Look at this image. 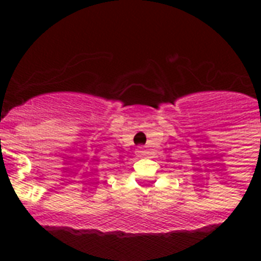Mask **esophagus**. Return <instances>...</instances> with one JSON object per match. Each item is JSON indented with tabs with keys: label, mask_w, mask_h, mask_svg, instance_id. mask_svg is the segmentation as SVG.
Returning <instances> with one entry per match:
<instances>
[{
	"label": "esophagus",
	"mask_w": 261,
	"mask_h": 261,
	"mask_svg": "<svg viewBox=\"0 0 261 261\" xmlns=\"http://www.w3.org/2000/svg\"><path fill=\"white\" fill-rule=\"evenodd\" d=\"M140 147H141V149H142V146H140ZM144 153H145L144 150H138V154H144Z\"/></svg>",
	"instance_id": "obj_1"
}]
</instances>
